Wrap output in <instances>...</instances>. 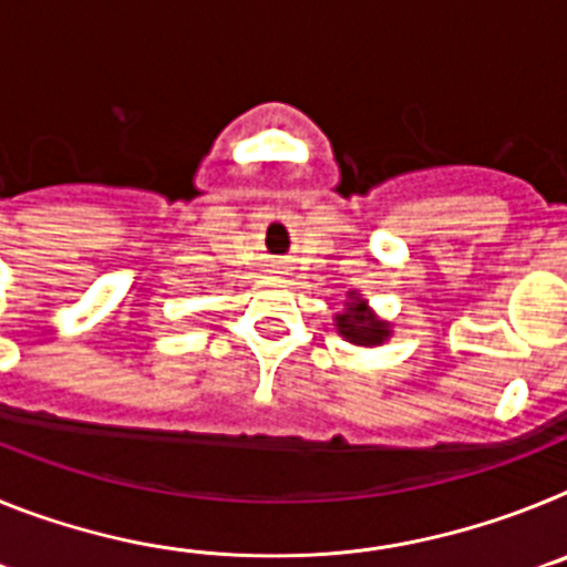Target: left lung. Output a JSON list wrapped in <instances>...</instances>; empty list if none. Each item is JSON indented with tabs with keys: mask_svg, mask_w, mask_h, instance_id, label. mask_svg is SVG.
Here are the masks:
<instances>
[{
	"mask_svg": "<svg viewBox=\"0 0 567 567\" xmlns=\"http://www.w3.org/2000/svg\"><path fill=\"white\" fill-rule=\"evenodd\" d=\"M334 329L343 340H349L352 346H365V349L383 346L392 338V323L378 318V312L369 307V300L354 289L346 292L343 312L334 315Z\"/></svg>",
	"mask_w": 567,
	"mask_h": 567,
	"instance_id": "8db88e82",
	"label": "left lung"
}]
</instances>
